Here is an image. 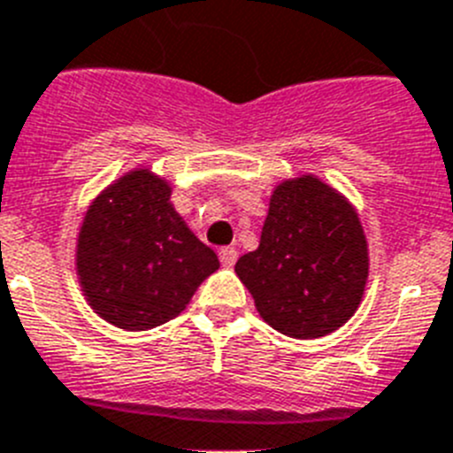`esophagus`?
I'll return each mask as SVG.
<instances>
[{
  "label": "esophagus",
  "instance_id": "obj_1",
  "mask_svg": "<svg viewBox=\"0 0 453 453\" xmlns=\"http://www.w3.org/2000/svg\"><path fill=\"white\" fill-rule=\"evenodd\" d=\"M237 249L234 246H223V249L219 250V257H220V265L223 267H234V262H237Z\"/></svg>",
  "mask_w": 453,
  "mask_h": 453
}]
</instances>
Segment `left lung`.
Here are the masks:
<instances>
[{"mask_svg": "<svg viewBox=\"0 0 453 453\" xmlns=\"http://www.w3.org/2000/svg\"><path fill=\"white\" fill-rule=\"evenodd\" d=\"M265 322L292 338L332 334L352 318L368 276L355 209L315 177L280 184L260 246L234 265Z\"/></svg>", "mask_w": 453, "mask_h": 453, "instance_id": "left-lung-1", "label": "left lung"}]
</instances>
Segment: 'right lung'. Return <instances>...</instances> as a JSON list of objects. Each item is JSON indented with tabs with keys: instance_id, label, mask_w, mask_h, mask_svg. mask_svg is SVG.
<instances>
[{
	"instance_id": "obj_1",
	"label": "right lung",
	"mask_w": 453,
	"mask_h": 453,
	"mask_svg": "<svg viewBox=\"0 0 453 453\" xmlns=\"http://www.w3.org/2000/svg\"><path fill=\"white\" fill-rule=\"evenodd\" d=\"M216 269L214 250L170 204V186L147 170L110 186L80 230L78 273L87 302L128 332L177 318Z\"/></svg>"
}]
</instances>
